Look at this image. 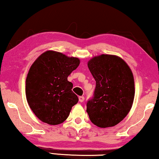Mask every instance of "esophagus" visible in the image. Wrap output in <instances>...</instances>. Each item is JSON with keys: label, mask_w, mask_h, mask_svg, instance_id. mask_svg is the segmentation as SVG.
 I'll return each mask as SVG.
<instances>
[{"label": "esophagus", "mask_w": 159, "mask_h": 159, "mask_svg": "<svg viewBox=\"0 0 159 159\" xmlns=\"http://www.w3.org/2000/svg\"><path fill=\"white\" fill-rule=\"evenodd\" d=\"M84 98L83 96H80L79 97V101L81 102V103H82V102L84 101Z\"/></svg>", "instance_id": "esophagus-1"}]
</instances>
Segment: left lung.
Here are the masks:
<instances>
[{
    "mask_svg": "<svg viewBox=\"0 0 159 159\" xmlns=\"http://www.w3.org/2000/svg\"><path fill=\"white\" fill-rule=\"evenodd\" d=\"M96 82L94 97L87 103L90 121L101 128L111 127L125 118L133 104V74L122 58L101 54L88 62Z\"/></svg>",
    "mask_w": 159,
    "mask_h": 159,
    "instance_id": "8db88e82",
    "label": "left lung"
}]
</instances>
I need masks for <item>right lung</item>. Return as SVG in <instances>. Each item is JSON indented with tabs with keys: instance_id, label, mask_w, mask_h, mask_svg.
<instances>
[{
	"instance_id": "obj_1",
	"label": "right lung",
	"mask_w": 159,
	"mask_h": 159,
	"mask_svg": "<svg viewBox=\"0 0 159 159\" xmlns=\"http://www.w3.org/2000/svg\"><path fill=\"white\" fill-rule=\"evenodd\" d=\"M80 60L60 52L47 51L34 61L26 79V98L34 115L51 125L68 118L78 97L67 77L80 65Z\"/></svg>"
}]
</instances>
